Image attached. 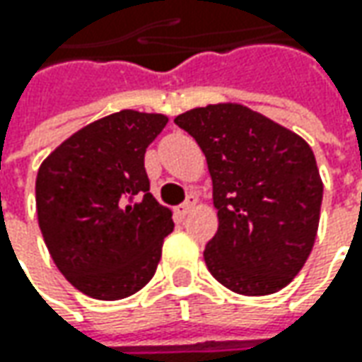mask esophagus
<instances>
[{"mask_svg":"<svg viewBox=\"0 0 362 362\" xmlns=\"http://www.w3.org/2000/svg\"><path fill=\"white\" fill-rule=\"evenodd\" d=\"M193 205H195V197L193 195H189L187 197V202L185 203H181L179 207H177V216H181V217H185L193 209Z\"/></svg>","mask_w":362,"mask_h":362,"instance_id":"1","label":"esophagus"}]
</instances>
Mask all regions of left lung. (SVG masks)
I'll list each match as a JSON object with an SVG mask.
<instances>
[{"label": "left lung", "mask_w": 362, "mask_h": 362, "mask_svg": "<svg viewBox=\"0 0 362 362\" xmlns=\"http://www.w3.org/2000/svg\"><path fill=\"white\" fill-rule=\"evenodd\" d=\"M202 146L219 228L205 264L243 296L288 286L313 252L322 181L313 148L296 132L242 105H209L175 119Z\"/></svg>", "instance_id": "8db88e82"}]
</instances>
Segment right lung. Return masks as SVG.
Returning <instances> with one entry per match:
<instances>
[{
	"mask_svg": "<svg viewBox=\"0 0 362 362\" xmlns=\"http://www.w3.org/2000/svg\"><path fill=\"white\" fill-rule=\"evenodd\" d=\"M167 120L136 110L108 115L66 139L37 171L44 242L86 296L127 298L155 276L173 219L148 193L145 153Z\"/></svg>",
	"mask_w": 362,
	"mask_h": 362,
	"instance_id": "1",
	"label": "right lung"
}]
</instances>
